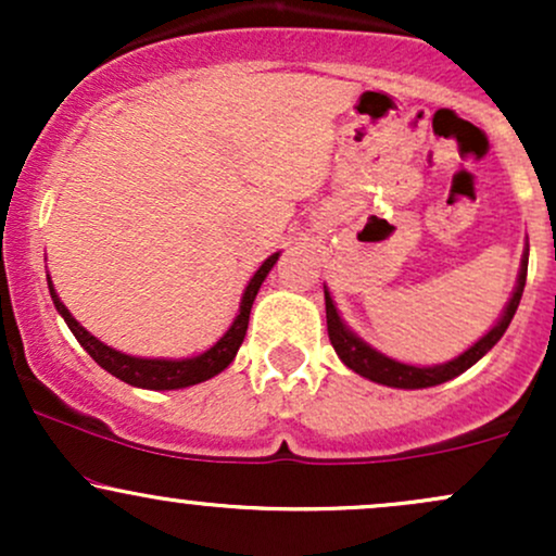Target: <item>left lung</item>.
Wrapping results in <instances>:
<instances>
[{"label": "left lung", "mask_w": 556, "mask_h": 556, "mask_svg": "<svg viewBox=\"0 0 556 556\" xmlns=\"http://www.w3.org/2000/svg\"><path fill=\"white\" fill-rule=\"evenodd\" d=\"M526 274H528V253L522 258L520 266V277H518V287H515L513 298H509V305L504 308V316L496 321V327L489 331L486 337H481L473 348L465 350L460 358L444 363V366H433V368H416V366H405V363L389 361L381 353L368 348L366 342L358 340L348 327L342 324L340 314H337L334 303H331L329 292H324L327 298V329H329V340L334 353L340 355V361L348 368H353L355 374L366 376V379L376 381V384H387V387H397V389H424V387H437L442 381L455 379L463 371H468L473 363H478L483 355L494 348L496 342L502 340V334L507 331L509 321H513L515 311H518L520 298H522V287H526Z\"/></svg>", "instance_id": "1"}]
</instances>
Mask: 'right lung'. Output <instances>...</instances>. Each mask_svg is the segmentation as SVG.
Segmentation results:
<instances>
[{
  "mask_svg": "<svg viewBox=\"0 0 556 556\" xmlns=\"http://www.w3.org/2000/svg\"><path fill=\"white\" fill-rule=\"evenodd\" d=\"M279 253H274L261 264V269L253 274V279L248 282L245 292H242V303H240V314L232 321V327L219 342L214 344L212 350H206L203 355L198 358H185V361H151V358H132V355L117 353V350L106 348L104 342L96 340L93 334H88L86 329L70 316V311L62 305V300L56 298L52 282H49V292H52V300L60 311L62 318L67 321L70 331L75 334V340L83 344L91 358L99 363L104 371H110L117 379H123L125 384L132 387H143V389H182V387H193L201 384V381L212 379L219 371H225L229 363L235 361L238 355L242 340H245V331H248V318H251V308H253V300L258 295V287L266 279V274L271 271V266L277 264ZM49 279V277H47Z\"/></svg>",
  "mask_w": 556,
  "mask_h": 556,
  "instance_id": "right-lung-1",
  "label": "right lung"
}]
</instances>
